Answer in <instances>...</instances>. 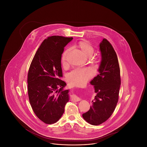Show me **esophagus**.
I'll list each match as a JSON object with an SVG mask.
<instances>
[{
	"mask_svg": "<svg viewBox=\"0 0 147 147\" xmlns=\"http://www.w3.org/2000/svg\"><path fill=\"white\" fill-rule=\"evenodd\" d=\"M71 100L74 102H77V101H79L80 100V98L77 97V96H76V95H73L71 98Z\"/></svg>",
	"mask_w": 147,
	"mask_h": 147,
	"instance_id": "1",
	"label": "esophagus"
}]
</instances>
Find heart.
Instances as JSON below:
<instances>
[{
    "instance_id": "obj_1",
    "label": "heart",
    "mask_w": 147,
    "mask_h": 147,
    "mask_svg": "<svg viewBox=\"0 0 147 147\" xmlns=\"http://www.w3.org/2000/svg\"><path fill=\"white\" fill-rule=\"evenodd\" d=\"M78 47L87 57H91L94 52V48L87 41H81L78 43ZM70 49H67L63 52L61 62L63 65L67 64V56ZM95 74V71L91 68H78L71 71L68 74V81L73 86H80L87 83Z\"/></svg>"
}]
</instances>
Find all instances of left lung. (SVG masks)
I'll return each instance as SVG.
<instances>
[{
  "mask_svg": "<svg viewBox=\"0 0 147 147\" xmlns=\"http://www.w3.org/2000/svg\"><path fill=\"white\" fill-rule=\"evenodd\" d=\"M100 50L99 74L90 82L97 94L89 110L83 114L87 122L95 126L102 123L112 115L119 100L121 85L119 61L111 44L104 38L100 43Z\"/></svg>",
  "mask_w": 147,
  "mask_h": 147,
  "instance_id": "obj_1",
  "label": "left lung"
}]
</instances>
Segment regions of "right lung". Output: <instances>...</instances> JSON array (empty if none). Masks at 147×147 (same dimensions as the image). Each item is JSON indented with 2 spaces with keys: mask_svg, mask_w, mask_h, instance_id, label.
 <instances>
[{
  "mask_svg": "<svg viewBox=\"0 0 147 147\" xmlns=\"http://www.w3.org/2000/svg\"><path fill=\"white\" fill-rule=\"evenodd\" d=\"M73 37L52 36L45 39L36 51L28 76L29 101L36 116L46 124L57 122L69 101V90L63 77L61 57L64 47Z\"/></svg>",
  "mask_w": 147,
  "mask_h": 147,
  "instance_id": "obj_1",
  "label": "right lung"
}]
</instances>
